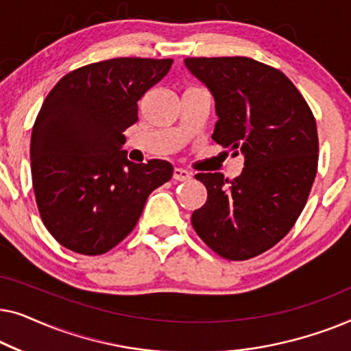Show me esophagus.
<instances>
[{"label": "esophagus", "instance_id": "obj_1", "mask_svg": "<svg viewBox=\"0 0 351 351\" xmlns=\"http://www.w3.org/2000/svg\"><path fill=\"white\" fill-rule=\"evenodd\" d=\"M172 179L174 180H179V182H186L191 179V174L189 171L185 169H180V167H176L174 169V174H172Z\"/></svg>", "mask_w": 351, "mask_h": 351}]
</instances>
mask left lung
<instances>
[{
  "label": "left lung",
  "mask_w": 351,
  "mask_h": 351,
  "mask_svg": "<svg viewBox=\"0 0 351 351\" xmlns=\"http://www.w3.org/2000/svg\"><path fill=\"white\" fill-rule=\"evenodd\" d=\"M215 102L213 138L244 156L243 172L196 174L208 190L191 215L198 237L230 261L275 246L305 208L318 166L313 113L292 81L249 57H189ZM237 152V153H238Z\"/></svg>",
  "instance_id": "1"
}]
</instances>
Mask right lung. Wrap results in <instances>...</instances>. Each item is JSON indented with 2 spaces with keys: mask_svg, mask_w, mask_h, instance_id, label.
Segmentation results:
<instances>
[{
  "mask_svg": "<svg viewBox=\"0 0 351 351\" xmlns=\"http://www.w3.org/2000/svg\"><path fill=\"white\" fill-rule=\"evenodd\" d=\"M171 65L138 57L97 62L47 94L32 132L33 190L43 222L64 247L110 251L136 227L148 195L171 180V162L136 165L123 150L138 100Z\"/></svg>",
  "mask_w": 351,
  "mask_h": 351,
  "instance_id": "add662e5",
  "label": "right lung"
}]
</instances>
